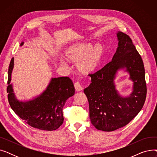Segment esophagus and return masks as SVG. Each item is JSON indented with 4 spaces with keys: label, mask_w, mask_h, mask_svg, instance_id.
I'll list each match as a JSON object with an SVG mask.
<instances>
[{
    "label": "esophagus",
    "mask_w": 157,
    "mask_h": 157,
    "mask_svg": "<svg viewBox=\"0 0 157 157\" xmlns=\"http://www.w3.org/2000/svg\"><path fill=\"white\" fill-rule=\"evenodd\" d=\"M74 87H75L76 90L78 92H80V91H81V90H83V89L79 82H76V83H74Z\"/></svg>",
    "instance_id": "esophagus-1"
}]
</instances>
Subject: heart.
<instances>
[{
    "mask_svg": "<svg viewBox=\"0 0 157 157\" xmlns=\"http://www.w3.org/2000/svg\"><path fill=\"white\" fill-rule=\"evenodd\" d=\"M105 54L102 44L77 43L69 46L64 51V58L70 62H78V71L83 74L95 72L101 64Z\"/></svg>",
    "mask_w": 157,
    "mask_h": 157,
    "instance_id": "1",
    "label": "heart"
}]
</instances>
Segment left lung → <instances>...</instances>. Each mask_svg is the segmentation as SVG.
Here are the masks:
<instances>
[{
	"label": "left lung",
	"instance_id": "obj_1",
	"mask_svg": "<svg viewBox=\"0 0 157 157\" xmlns=\"http://www.w3.org/2000/svg\"><path fill=\"white\" fill-rule=\"evenodd\" d=\"M118 47L112 61L94 74H90L92 83L84 90L89 103L90 118L97 129L116 130L127 125L143 108L147 88L143 60L130 37L117 33ZM126 68L134 82L133 91L122 98L115 89L113 80L118 69Z\"/></svg>",
	"mask_w": 157,
	"mask_h": 157
}]
</instances>
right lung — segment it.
I'll return each mask as SVG.
<instances>
[{"instance_id": "right-lung-1", "label": "right lung", "mask_w": 157, "mask_h": 157, "mask_svg": "<svg viewBox=\"0 0 157 157\" xmlns=\"http://www.w3.org/2000/svg\"><path fill=\"white\" fill-rule=\"evenodd\" d=\"M23 44V42L20 46ZM13 66L14 58H12L8 70L7 88L8 101L12 109L32 127L48 131L59 128L63 122V107L75 92L72 80L69 77L52 78L42 94L31 101H19L10 84Z\"/></svg>"}]
</instances>
